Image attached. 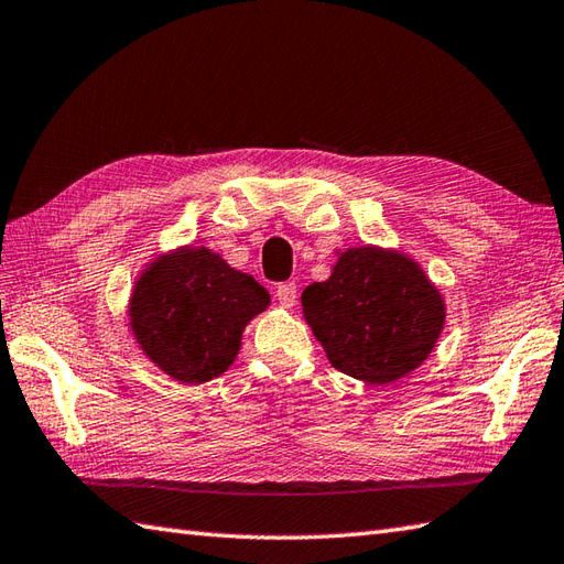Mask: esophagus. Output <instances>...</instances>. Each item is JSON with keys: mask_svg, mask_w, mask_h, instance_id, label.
Segmentation results:
<instances>
[{"mask_svg": "<svg viewBox=\"0 0 564 564\" xmlns=\"http://www.w3.org/2000/svg\"><path fill=\"white\" fill-rule=\"evenodd\" d=\"M274 296H278V302L284 308H292L296 304V286L294 284H278V290H274Z\"/></svg>", "mask_w": 564, "mask_h": 564, "instance_id": "obj_1", "label": "esophagus"}]
</instances>
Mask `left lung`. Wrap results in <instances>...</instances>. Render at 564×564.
Here are the masks:
<instances>
[{"mask_svg":"<svg viewBox=\"0 0 564 564\" xmlns=\"http://www.w3.org/2000/svg\"><path fill=\"white\" fill-rule=\"evenodd\" d=\"M302 306L330 365L373 386L417 369L446 318L444 296L417 262L377 246L347 248L328 280L306 286Z\"/></svg>","mask_w":564,"mask_h":564,"instance_id":"obj_1","label":"left lung"}]
</instances>
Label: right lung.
I'll use <instances>...</instances> for the list:
<instances>
[{
    "instance_id": "add662e5",
    "label": "right lung",
    "mask_w": 564,
    "mask_h": 564,
    "mask_svg": "<svg viewBox=\"0 0 564 564\" xmlns=\"http://www.w3.org/2000/svg\"><path fill=\"white\" fill-rule=\"evenodd\" d=\"M270 294L209 248L183 246L149 262L130 296V328L142 352L181 383L227 371L248 321Z\"/></svg>"
}]
</instances>
